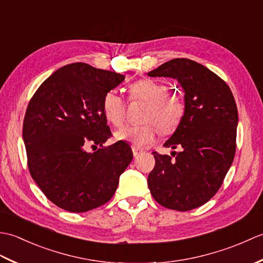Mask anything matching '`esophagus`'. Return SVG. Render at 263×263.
<instances>
[{"instance_id": "34e87169", "label": "esophagus", "mask_w": 263, "mask_h": 263, "mask_svg": "<svg viewBox=\"0 0 263 263\" xmlns=\"http://www.w3.org/2000/svg\"><path fill=\"white\" fill-rule=\"evenodd\" d=\"M132 153H133V156H135V157H137V156L141 153V150L138 149L137 147H132Z\"/></svg>"}]
</instances>
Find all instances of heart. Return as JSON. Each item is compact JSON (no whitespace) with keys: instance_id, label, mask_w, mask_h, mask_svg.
<instances>
[{"instance_id":"b5f03b06","label":"heart","mask_w":263,"mask_h":263,"mask_svg":"<svg viewBox=\"0 0 263 263\" xmlns=\"http://www.w3.org/2000/svg\"><path fill=\"white\" fill-rule=\"evenodd\" d=\"M165 83L154 79H142L128 88L130 100L146 103L141 125H124L115 132V139L131 142L141 148L152 143L159 131L163 135L174 133L184 120L186 111L185 100L180 93L168 92ZM125 102L115 90H108L102 100V111L105 120L119 126L124 120Z\"/></svg>"}]
</instances>
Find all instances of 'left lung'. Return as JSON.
Returning a JSON list of instances; mask_svg holds the SVG:
<instances>
[{"instance_id":"obj_1","label":"left lung","mask_w":263,"mask_h":263,"mask_svg":"<svg viewBox=\"0 0 263 263\" xmlns=\"http://www.w3.org/2000/svg\"><path fill=\"white\" fill-rule=\"evenodd\" d=\"M149 77H168L181 83L186 111L164 147L154 152L156 164L148 176L154 199L165 208L187 211L204 204L220 189L236 150L238 114L227 83L202 64L174 59L150 71Z\"/></svg>"}]
</instances>
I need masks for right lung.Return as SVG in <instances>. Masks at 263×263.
I'll use <instances>...</instances> for the list:
<instances>
[{
    "instance_id": "1",
    "label": "right lung",
    "mask_w": 263,
    "mask_h": 263,
    "mask_svg": "<svg viewBox=\"0 0 263 263\" xmlns=\"http://www.w3.org/2000/svg\"><path fill=\"white\" fill-rule=\"evenodd\" d=\"M124 79L87 63L68 64L47 78L28 104L22 127L28 168L60 208L86 212L105 204L131 163L127 143L103 147L111 132L102 100ZM88 144L101 148L88 153Z\"/></svg>"
}]
</instances>
